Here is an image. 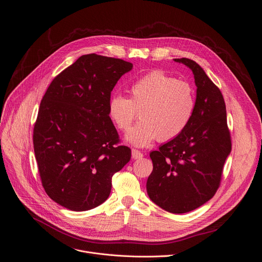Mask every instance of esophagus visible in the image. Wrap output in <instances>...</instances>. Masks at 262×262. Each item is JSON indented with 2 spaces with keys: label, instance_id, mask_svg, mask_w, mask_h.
Returning a JSON list of instances; mask_svg holds the SVG:
<instances>
[{
  "label": "esophagus",
  "instance_id": "obj_1",
  "mask_svg": "<svg viewBox=\"0 0 262 262\" xmlns=\"http://www.w3.org/2000/svg\"><path fill=\"white\" fill-rule=\"evenodd\" d=\"M132 157H133V159H135V160L141 159V158H143V154H142L141 151H139L138 149H133V150H132Z\"/></svg>",
  "mask_w": 262,
  "mask_h": 262
}]
</instances>
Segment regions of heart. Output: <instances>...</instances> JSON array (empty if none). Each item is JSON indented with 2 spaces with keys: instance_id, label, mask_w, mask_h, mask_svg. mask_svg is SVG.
<instances>
[{
  "instance_id": "heart-1",
  "label": "heart",
  "mask_w": 262,
  "mask_h": 262,
  "mask_svg": "<svg viewBox=\"0 0 262 262\" xmlns=\"http://www.w3.org/2000/svg\"><path fill=\"white\" fill-rule=\"evenodd\" d=\"M129 98L115 95L108 112L115 125L126 130L138 117L140 120L126 134V140L145 146L157 138L160 142L180 136L191 120L195 96L188 82L163 72H152L129 88Z\"/></svg>"
}]
</instances>
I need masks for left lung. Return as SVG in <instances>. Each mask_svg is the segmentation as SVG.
<instances>
[{"label": "left lung", "mask_w": 262, "mask_h": 262, "mask_svg": "<svg viewBox=\"0 0 262 262\" xmlns=\"http://www.w3.org/2000/svg\"><path fill=\"white\" fill-rule=\"evenodd\" d=\"M174 61L192 70L198 88L195 107L185 130L150 152L154 169L146 189L156 205L181 214L201 207L215 194L232 143L221 90L194 60Z\"/></svg>", "instance_id": "left-lung-1"}]
</instances>
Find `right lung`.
<instances>
[{"label": "right lung", "mask_w": 262, "mask_h": 262, "mask_svg": "<svg viewBox=\"0 0 262 262\" xmlns=\"http://www.w3.org/2000/svg\"><path fill=\"white\" fill-rule=\"evenodd\" d=\"M133 63L95 53L80 56L50 83L33 128L46 193L72 211L106 201L113 176L130 160L108 112L111 93Z\"/></svg>", "instance_id": "1"}]
</instances>
